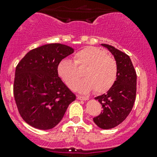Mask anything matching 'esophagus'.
Returning a JSON list of instances; mask_svg holds the SVG:
<instances>
[{"mask_svg": "<svg viewBox=\"0 0 157 157\" xmlns=\"http://www.w3.org/2000/svg\"><path fill=\"white\" fill-rule=\"evenodd\" d=\"M77 98L78 100H81V101H87V100H89V98H87V97H82V96H77Z\"/></svg>", "mask_w": 157, "mask_h": 157, "instance_id": "obj_1", "label": "esophagus"}]
</instances>
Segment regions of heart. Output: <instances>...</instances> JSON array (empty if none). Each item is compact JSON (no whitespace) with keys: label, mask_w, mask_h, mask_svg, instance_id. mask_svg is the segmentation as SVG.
I'll use <instances>...</instances> for the list:
<instances>
[{"label":"heart","mask_w":157,"mask_h":157,"mask_svg":"<svg viewBox=\"0 0 157 157\" xmlns=\"http://www.w3.org/2000/svg\"><path fill=\"white\" fill-rule=\"evenodd\" d=\"M75 63L78 66L87 67L84 73L86 78L78 86L82 93L94 90L98 94H103L109 91L117 79L118 65L116 59L99 48L87 47L78 52ZM57 71L69 88L71 90L77 88L82 75L71 59L61 60L58 65Z\"/></svg>","instance_id":"b5f03b06"}]
</instances>
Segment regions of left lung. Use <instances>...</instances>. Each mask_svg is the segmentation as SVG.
<instances>
[{"instance_id":"1","label":"left lung","mask_w":157,"mask_h":157,"mask_svg":"<svg viewBox=\"0 0 157 157\" xmlns=\"http://www.w3.org/2000/svg\"><path fill=\"white\" fill-rule=\"evenodd\" d=\"M114 56L118 65V76L106 94L95 98L103 110L94 117V123L101 129L114 128L128 116L134 106L137 90V75L130 56L112 45L101 44Z\"/></svg>"}]
</instances>
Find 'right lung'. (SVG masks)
<instances>
[{
  "label": "right lung",
  "instance_id": "obj_1",
  "mask_svg": "<svg viewBox=\"0 0 157 157\" xmlns=\"http://www.w3.org/2000/svg\"><path fill=\"white\" fill-rule=\"evenodd\" d=\"M73 52L66 45L48 44L30 50L16 66L14 98L19 114L31 127L53 128L75 100L57 71L60 61Z\"/></svg>",
  "mask_w": 157,
  "mask_h": 157
}]
</instances>
